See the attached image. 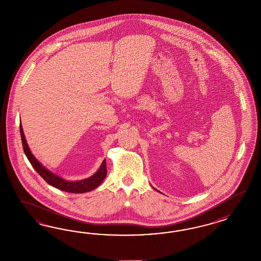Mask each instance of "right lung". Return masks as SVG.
<instances>
[{
  "label": "right lung",
  "mask_w": 261,
  "mask_h": 261,
  "mask_svg": "<svg viewBox=\"0 0 261 261\" xmlns=\"http://www.w3.org/2000/svg\"><path fill=\"white\" fill-rule=\"evenodd\" d=\"M20 133H21L22 144H23V148H24V154H25L27 158L29 159L30 163L32 164L33 168L37 171V173L39 174L40 176L48 185L55 187L58 190L67 191V192L84 193V192L95 190V188H97L104 180V178L107 174L106 161L105 160L103 161L99 169L92 177H90L88 179L76 181V182H69V181L64 180L62 178H60L59 176H57L56 174L53 173L51 171H49L46 167L42 166L39 162L35 159V157L32 155V152L29 148V145L27 143V141H25L22 125H20Z\"/></svg>",
  "instance_id": "obj_1"
}]
</instances>
